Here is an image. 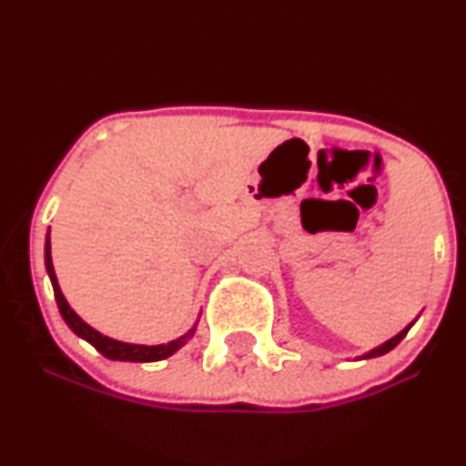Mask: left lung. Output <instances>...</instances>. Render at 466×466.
Wrapping results in <instances>:
<instances>
[{
    "instance_id": "8db88e82",
    "label": "left lung",
    "mask_w": 466,
    "mask_h": 466,
    "mask_svg": "<svg viewBox=\"0 0 466 466\" xmlns=\"http://www.w3.org/2000/svg\"><path fill=\"white\" fill-rule=\"evenodd\" d=\"M411 324H414V322H411ZM411 324H410V326H405V329H403V330H400V333H399L397 337H392V339H390V341H386V344H383V346H379V349H374V350H370V352H368V355H366V360H370V357H379V355H386V352H390V350H392V349H394V346H397V344H399V341H400V339H403V337H405V335H408V330L411 329Z\"/></svg>"
}]
</instances>
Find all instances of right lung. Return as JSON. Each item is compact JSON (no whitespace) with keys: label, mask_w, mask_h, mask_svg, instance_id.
<instances>
[{"label":"right lung","mask_w":466,"mask_h":466,"mask_svg":"<svg viewBox=\"0 0 466 466\" xmlns=\"http://www.w3.org/2000/svg\"><path fill=\"white\" fill-rule=\"evenodd\" d=\"M46 267H47V274H50L52 287H55V298H56L58 311H61L63 319H66L67 326L74 330V333H76L78 337H83L85 341H89V344H92L94 349L100 352V355H105L106 360H114V361H159V360H166V357H170V355H173V352H177L181 346H184L186 341H188L190 337L195 335L197 326H192L188 333L181 335L179 339L168 341V344H162V346L125 344V341L109 339V337L100 335L98 330H94L89 324H85L83 319H80L78 315L74 313L72 309H69V304H67L66 298H63L61 287H58V280H56V274H55V267H52L50 234H47V240H46Z\"/></svg>","instance_id":"1"}]
</instances>
